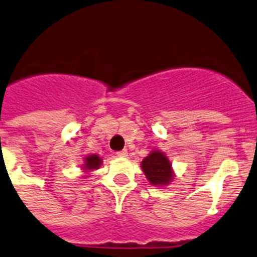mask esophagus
Wrapping results in <instances>:
<instances>
[{"label": "esophagus", "instance_id": "34e87169", "mask_svg": "<svg viewBox=\"0 0 257 257\" xmlns=\"http://www.w3.org/2000/svg\"><path fill=\"white\" fill-rule=\"evenodd\" d=\"M116 156L117 157H126L127 156V150H122V151L116 152Z\"/></svg>", "mask_w": 257, "mask_h": 257}]
</instances>
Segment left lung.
I'll return each instance as SVG.
<instances>
[{
  "instance_id": "obj_1",
  "label": "left lung",
  "mask_w": 257,
  "mask_h": 257,
  "mask_svg": "<svg viewBox=\"0 0 257 257\" xmlns=\"http://www.w3.org/2000/svg\"><path fill=\"white\" fill-rule=\"evenodd\" d=\"M146 178L152 185L165 186L174 179L172 163L161 151H153L141 163Z\"/></svg>"
}]
</instances>
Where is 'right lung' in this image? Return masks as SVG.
<instances>
[{
	"instance_id": "add662e5",
	"label": "right lung",
	"mask_w": 257,
	"mask_h": 257,
	"mask_svg": "<svg viewBox=\"0 0 257 257\" xmlns=\"http://www.w3.org/2000/svg\"><path fill=\"white\" fill-rule=\"evenodd\" d=\"M101 163H103V161H101L100 157L96 156V154H89V156L84 157V164L82 167V169L87 173L92 172V170L99 169Z\"/></svg>"
}]
</instances>
